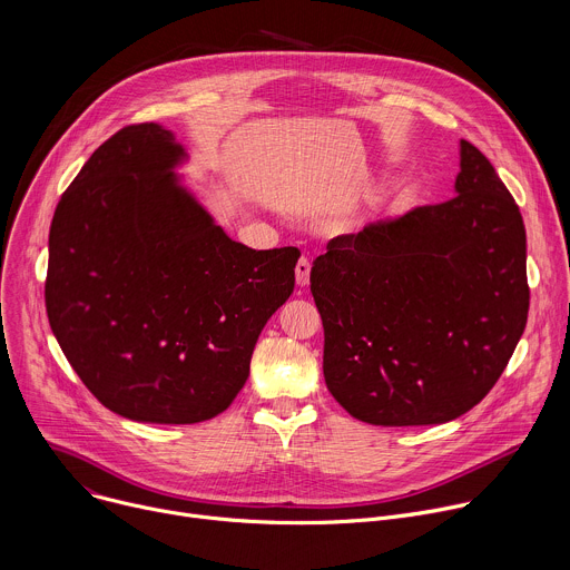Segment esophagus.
<instances>
[{"mask_svg": "<svg viewBox=\"0 0 570 570\" xmlns=\"http://www.w3.org/2000/svg\"><path fill=\"white\" fill-rule=\"evenodd\" d=\"M308 277H311V262L306 257H302L297 262V266H295V282H297V286H306Z\"/></svg>", "mask_w": 570, "mask_h": 570, "instance_id": "esophagus-1", "label": "esophagus"}]
</instances>
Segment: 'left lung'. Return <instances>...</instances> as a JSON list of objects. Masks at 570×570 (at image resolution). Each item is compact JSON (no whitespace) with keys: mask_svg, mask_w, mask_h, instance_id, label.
I'll use <instances>...</instances> for the list:
<instances>
[{"mask_svg":"<svg viewBox=\"0 0 570 570\" xmlns=\"http://www.w3.org/2000/svg\"><path fill=\"white\" fill-rule=\"evenodd\" d=\"M455 191L341 234L313 262L324 381L361 422L429 426L464 415L497 385L525 330V225L466 139Z\"/></svg>","mask_w":570,"mask_h":570,"instance_id":"8db88e82","label":"left lung"}]
</instances>
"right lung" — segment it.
I'll list each match as a JSON object with an SVG mask.
<instances>
[{
    "label": "right lung",
    "mask_w": 570,
    "mask_h": 570,
    "mask_svg": "<svg viewBox=\"0 0 570 570\" xmlns=\"http://www.w3.org/2000/svg\"><path fill=\"white\" fill-rule=\"evenodd\" d=\"M183 146L157 124L106 139L56 205L45 304L69 365L108 411L196 424L246 385L297 248L232 240L178 187Z\"/></svg>",
    "instance_id": "obj_1"
}]
</instances>
